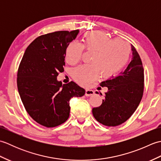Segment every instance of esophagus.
Wrapping results in <instances>:
<instances>
[{
	"mask_svg": "<svg viewBox=\"0 0 161 161\" xmlns=\"http://www.w3.org/2000/svg\"><path fill=\"white\" fill-rule=\"evenodd\" d=\"M94 95V91L89 88H86V91H85V95L86 96H91V95Z\"/></svg>",
	"mask_w": 161,
	"mask_h": 161,
	"instance_id": "1",
	"label": "esophagus"
}]
</instances>
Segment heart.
<instances>
[{"label": "heart", "instance_id": "b5f03b06", "mask_svg": "<svg viewBox=\"0 0 161 161\" xmlns=\"http://www.w3.org/2000/svg\"><path fill=\"white\" fill-rule=\"evenodd\" d=\"M84 49L94 51L91 62L75 68L73 76L81 84H86L97 76L108 77L117 73L125 66L131 54V46L126 41L111 36L102 31L87 32L81 44L72 42L66 50V61L75 65L80 61Z\"/></svg>", "mask_w": 161, "mask_h": 161}]
</instances>
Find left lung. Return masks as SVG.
<instances>
[{
	"label": "left lung",
	"mask_w": 161,
	"mask_h": 161,
	"mask_svg": "<svg viewBox=\"0 0 161 161\" xmlns=\"http://www.w3.org/2000/svg\"><path fill=\"white\" fill-rule=\"evenodd\" d=\"M131 50V61L125 70L100 83L102 87L108 88V91L102 104L93 108L92 112L96 120L105 126H115L126 122L142 100L144 69L141 57L132 45Z\"/></svg>",
	"instance_id": "left-lung-1"
}]
</instances>
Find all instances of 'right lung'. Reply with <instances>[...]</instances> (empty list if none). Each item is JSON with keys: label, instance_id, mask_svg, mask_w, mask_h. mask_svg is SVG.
Returning a JSON list of instances; mask_svg holds the SVG:
<instances>
[{"label": "right lung", "instance_id": "1", "mask_svg": "<svg viewBox=\"0 0 161 161\" xmlns=\"http://www.w3.org/2000/svg\"><path fill=\"white\" fill-rule=\"evenodd\" d=\"M79 30L57 31L39 36L25 50L17 73V87L26 111L34 120L46 127L66 122L70 115L69 102L85 94L74 81H57L64 72L67 47Z\"/></svg>", "mask_w": 161, "mask_h": 161}]
</instances>
